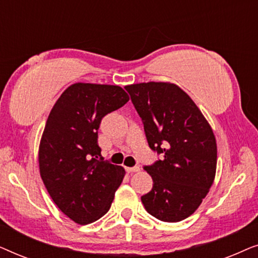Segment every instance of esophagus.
<instances>
[{
    "label": "esophagus",
    "mask_w": 258,
    "mask_h": 258,
    "mask_svg": "<svg viewBox=\"0 0 258 258\" xmlns=\"http://www.w3.org/2000/svg\"><path fill=\"white\" fill-rule=\"evenodd\" d=\"M125 170L128 171V172H130V174H133V172H137V171H140V167H133V168H125Z\"/></svg>",
    "instance_id": "1"
}]
</instances>
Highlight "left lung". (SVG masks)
<instances>
[{"label":"left lung","mask_w":258,"mask_h":258,"mask_svg":"<svg viewBox=\"0 0 258 258\" xmlns=\"http://www.w3.org/2000/svg\"><path fill=\"white\" fill-rule=\"evenodd\" d=\"M151 149L163 158L147 165L153 189L141 197L150 215L179 222L195 213L213 185L217 165L214 132L188 94L175 83L125 86Z\"/></svg>","instance_id":"8db88e82"}]
</instances>
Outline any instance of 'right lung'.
Instances as JSON below:
<instances>
[{"label": "right lung", "instance_id": "obj_1", "mask_svg": "<svg viewBox=\"0 0 258 258\" xmlns=\"http://www.w3.org/2000/svg\"><path fill=\"white\" fill-rule=\"evenodd\" d=\"M129 101L118 86L74 83L48 116L40 147V175L49 195L77 224L108 213L124 178L123 167L102 160L97 144L101 119Z\"/></svg>", "mask_w": 258, "mask_h": 258}]
</instances>
